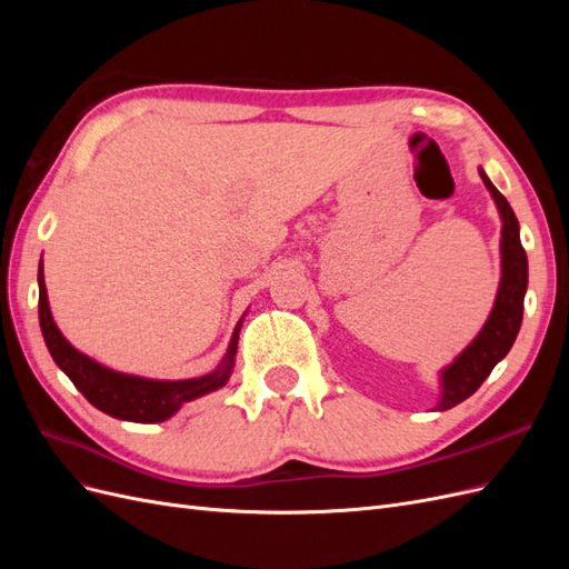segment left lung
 <instances>
[{"label":"left lung","instance_id":"obj_1","mask_svg":"<svg viewBox=\"0 0 569 569\" xmlns=\"http://www.w3.org/2000/svg\"><path fill=\"white\" fill-rule=\"evenodd\" d=\"M479 178L493 197L501 216V282H498L496 301L479 335L465 347L449 366L439 372V401L435 410H449L472 396L487 380L491 370L508 356L515 337L520 332L525 295L529 282L527 253L520 242V222L515 218L508 199L498 192L493 182L479 168Z\"/></svg>","mask_w":569,"mask_h":569}]
</instances>
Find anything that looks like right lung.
Segmentation results:
<instances>
[{
    "label": "right lung",
    "instance_id": "1",
    "mask_svg": "<svg viewBox=\"0 0 569 569\" xmlns=\"http://www.w3.org/2000/svg\"><path fill=\"white\" fill-rule=\"evenodd\" d=\"M38 284H40V327L47 349L54 358V363L68 375V380L76 385V389L88 399L94 408L107 412L111 418L128 420V422H163L173 418L176 412L199 399V396L211 393L220 387H226L237 358V341L239 330H242V320L239 318L232 339L228 343V351L222 356L216 370L206 372L192 380H149V377H137L111 370L107 366L97 363L94 358L80 353L71 341H68L51 318V308L47 299V284H44V270L42 263L38 268Z\"/></svg>",
    "mask_w": 569,
    "mask_h": 569
}]
</instances>
